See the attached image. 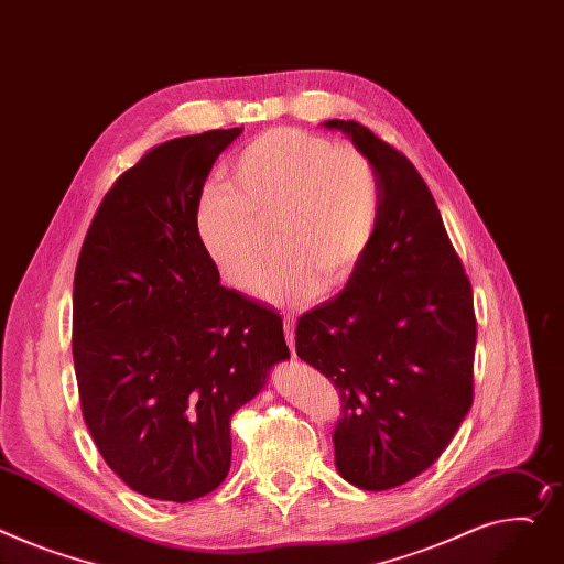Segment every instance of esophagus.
Returning a JSON list of instances; mask_svg holds the SVG:
<instances>
[{
    "instance_id": "esophagus-1",
    "label": "esophagus",
    "mask_w": 564,
    "mask_h": 564,
    "mask_svg": "<svg viewBox=\"0 0 564 564\" xmlns=\"http://www.w3.org/2000/svg\"><path fill=\"white\" fill-rule=\"evenodd\" d=\"M283 330H285V343H288L290 351L294 354V317L292 315H288L283 319Z\"/></svg>"
}]
</instances>
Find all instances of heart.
Segmentation results:
<instances>
[{
  "instance_id": "b5f03b06",
  "label": "heart",
  "mask_w": 564,
  "mask_h": 564,
  "mask_svg": "<svg viewBox=\"0 0 564 564\" xmlns=\"http://www.w3.org/2000/svg\"><path fill=\"white\" fill-rule=\"evenodd\" d=\"M197 197L202 245L221 279L249 290L272 247L279 258L256 294L270 304H302L343 288L371 247L381 217L373 163L354 147L304 129H270L249 140Z\"/></svg>"
}]
</instances>
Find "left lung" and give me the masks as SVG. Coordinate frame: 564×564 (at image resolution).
Returning a JSON list of instances; mask_svg holds the SVG:
<instances>
[{"instance_id": "8db88e82", "label": "left lung", "mask_w": 564, "mask_h": 564, "mask_svg": "<svg viewBox=\"0 0 564 564\" xmlns=\"http://www.w3.org/2000/svg\"><path fill=\"white\" fill-rule=\"evenodd\" d=\"M377 170V236L345 290L302 315L296 356L340 390L335 469L381 492L429 469L471 408L476 317L429 185L354 120H328Z\"/></svg>"}]
</instances>
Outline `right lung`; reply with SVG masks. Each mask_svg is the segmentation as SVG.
Wrapping results in <instances>:
<instances>
[{
	"label": "right lung",
	"mask_w": 564,
	"mask_h": 564,
	"mask_svg": "<svg viewBox=\"0 0 564 564\" xmlns=\"http://www.w3.org/2000/svg\"><path fill=\"white\" fill-rule=\"evenodd\" d=\"M159 144L104 197L72 290V356L88 431L133 492L187 503L227 478L231 417L288 360L283 322L224 288L197 197L238 135Z\"/></svg>",
	"instance_id": "add662e5"
}]
</instances>
